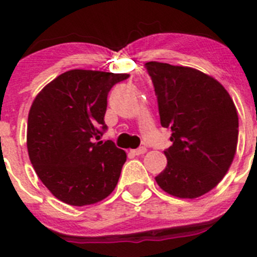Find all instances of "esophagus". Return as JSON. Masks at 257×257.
<instances>
[{
  "mask_svg": "<svg viewBox=\"0 0 257 257\" xmlns=\"http://www.w3.org/2000/svg\"><path fill=\"white\" fill-rule=\"evenodd\" d=\"M131 153L134 155H142V154H144V153H147V148L141 147L136 150H131Z\"/></svg>",
  "mask_w": 257,
  "mask_h": 257,
  "instance_id": "esophagus-1",
  "label": "esophagus"
}]
</instances>
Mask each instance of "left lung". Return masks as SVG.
Returning a JSON list of instances; mask_svg holds the SVG:
<instances>
[{"mask_svg": "<svg viewBox=\"0 0 257 257\" xmlns=\"http://www.w3.org/2000/svg\"><path fill=\"white\" fill-rule=\"evenodd\" d=\"M158 98L160 123L172 131L165 169L155 177L173 196L209 193L229 170L237 147L239 116L227 90L190 67L145 63Z\"/></svg>", "mask_w": 257, "mask_h": 257, "instance_id": "1", "label": "left lung"}]
</instances>
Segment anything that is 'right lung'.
I'll use <instances>...</instances> for the list:
<instances>
[{"mask_svg":"<svg viewBox=\"0 0 257 257\" xmlns=\"http://www.w3.org/2000/svg\"><path fill=\"white\" fill-rule=\"evenodd\" d=\"M126 73L72 69L48 83L28 113L27 149L35 172L58 200L95 204L116 186L126 160L112 141L95 142L107 129V97Z\"/></svg>","mask_w":257,"mask_h":257,"instance_id":"add662e5","label":"right lung"}]
</instances>
